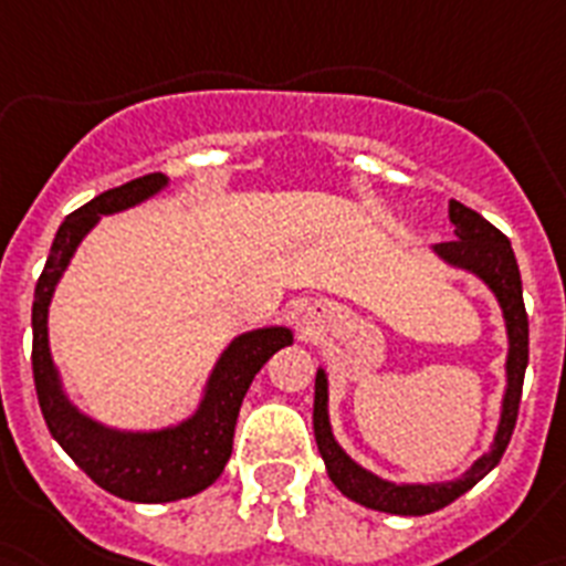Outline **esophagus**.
Listing matches in <instances>:
<instances>
[{"mask_svg": "<svg viewBox=\"0 0 566 566\" xmlns=\"http://www.w3.org/2000/svg\"><path fill=\"white\" fill-rule=\"evenodd\" d=\"M304 316H307V318L322 316V304H311V307H307V311H304Z\"/></svg>", "mask_w": 566, "mask_h": 566, "instance_id": "34e87169", "label": "esophagus"}]
</instances>
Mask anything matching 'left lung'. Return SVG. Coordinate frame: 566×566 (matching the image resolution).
Masks as SVG:
<instances>
[{
	"instance_id": "8db88e82",
	"label": "left lung",
	"mask_w": 566,
	"mask_h": 566,
	"mask_svg": "<svg viewBox=\"0 0 566 566\" xmlns=\"http://www.w3.org/2000/svg\"><path fill=\"white\" fill-rule=\"evenodd\" d=\"M450 222L455 228V239L436 244L432 253L450 268L467 270L488 284L501 307L504 327H507V365H504L507 387H504V399H501V419L488 453L475 459L473 467L464 470L459 479L430 481V484H396V481H387L365 470L342 450V444L333 436L331 412H327V399H331L327 396V373L318 367L316 399H313V432H316L318 453L327 467V475L347 499L361 504V507L378 510V513L427 515L447 507L450 501L475 488L499 464L510 444V436H513L515 419H518L521 387H524V370H527L530 358V324L527 311H524V296H521L518 262H515L507 235L495 230L484 216L464 208L455 199H450Z\"/></svg>"
}]
</instances>
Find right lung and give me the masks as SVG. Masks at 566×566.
<instances>
[{"mask_svg": "<svg viewBox=\"0 0 566 566\" xmlns=\"http://www.w3.org/2000/svg\"><path fill=\"white\" fill-rule=\"evenodd\" d=\"M167 188V176L150 174L105 190L59 224L45 270L33 293V381L45 424L67 455L102 490L136 504H165L208 490L233 453V430L255 373L293 344L287 327H259L235 336L210 370L201 401L188 419L159 430H116L91 419L67 399L48 342L53 290L71 264L78 242L102 216L136 208Z\"/></svg>", "mask_w": 566, "mask_h": 566, "instance_id": "right-lung-1", "label": "right lung"}]
</instances>
